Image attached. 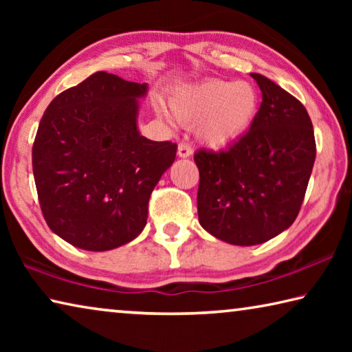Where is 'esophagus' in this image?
I'll use <instances>...</instances> for the list:
<instances>
[{"instance_id":"34e87169","label":"esophagus","mask_w":352,"mask_h":352,"mask_svg":"<svg viewBox=\"0 0 352 352\" xmlns=\"http://www.w3.org/2000/svg\"><path fill=\"white\" fill-rule=\"evenodd\" d=\"M177 155L180 158H189L190 155H192V148H190V146L186 144V142H180L177 148Z\"/></svg>"}]
</instances>
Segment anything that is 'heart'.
I'll use <instances>...</instances> for the list:
<instances>
[{
  "label": "heart",
  "instance_id": "heart-1",
  "mask_svg": "<svg viewBox=\"0 0 352 352\" xmlns=\"http://www.w3.org/2000/svg\"><path fill=\"white\" fill-rule=\"evenodd\" d=\"M178 122L197 127L205 146L225 148L245 135L259 111V94L250 82L210 79L178 88L170 98Z\"/></svg>",
  "mask_w": 352,
  "mask_h": 352
}]
</instances>
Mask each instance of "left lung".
Here are the masks:
<instances>
[{"instance_id": "1", "label": "left lung", "mask_w": 352, "mask_h": 352, "mask_svg": "<svg viewBox=\"0 0 352 352\" xmlns=\"http://www.w3.org/2000/svg\"><path fill=\"white\" fill-rule=\"evenodd\" d=\"M250 76L262 102L248 133L226 152L194 155L200 225L241 247L270 241L295 222L317 155L305 105L265 76Z\"/></svg>"}]
</instances>
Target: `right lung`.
I'll use <instances>...</instances> for the list:
<instances>
[{"label": "right lung", "instance_id": "obj_1", "mask_svg": "<svg viewBox=\"0 0 352 352\" xmlns=\"http://www.w3.org/2000/svg\"><path fill=\"white\" fill-rule=\"evenodd\" d=\"M147 83L98 71L47 105L32 147L45 220L88 252L126 245L147 222L153 188L175 160L177 144L140 133Z\"/></svg>", "mask_w": 352, "mask_h": 352}]
</instances>
